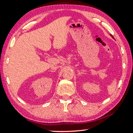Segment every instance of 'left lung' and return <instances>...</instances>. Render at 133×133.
Here are the masks:
<instances>
[{
    "mask_svg": "<svg viewBox=\"0 0 133 133\" xmlns=\"http://www.w3.org/2000/svg\"><path fill=\"white\" fill-rule=\"evenodd\" d=\"M110 36H111V37L112 38V39H114V37L113 36H112V35H110Z\"/></svg>",
    "mask_w": 133,
    "mask_h": 133,
    "instance_id": "obj_1",
    "label": "left lung"
}]
</instances>
